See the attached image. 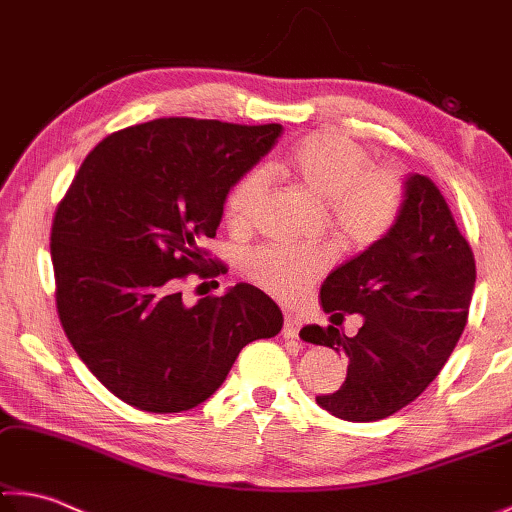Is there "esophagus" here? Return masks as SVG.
I'll return each mask as SVG.
<instances>
[{
    "instance_id": "34e87169",
    "label": "esophagus",
    "mask_w": 512,
    "mask_h": 512,
    "mask_svg": "<svg viewBox=\"0 0 512 512\" xmlns=\"http://www.w3.org/2000/svg\"><path fill=\"white\" fill-rule=\"evenodd\" d=\"M298 332H300V320L296 316L284 318V327H282L284 339H296Z\"/></svg>"
}]
</instances>
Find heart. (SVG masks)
Wrapping results in <instances>:
<instances>
[{"mask_svg":"<svg viewBox=\"0 0 512 512\" xmlns=\"http://www.w3.org/2000/svg\"><path fill=\"white\" fill-rule=\"evenodd\" d=\"M282 171L325 201V219L336 239L348 248H370L384 239L404 201L402 176L388 167H372L370 155L350 137L316 133L300 140ZM268 173L275 167L250 169L225 196V221L232 230L257 223L268 196ZM329 246L266 244L244 257V271L259 287L282 300L305 296L309 284L332 264Z\"/></svg>","mask_w":512,"mask_h":512,"instance_id":"obj_1","label":"heart"}]
</instances>
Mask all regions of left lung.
<instances>
[{
	"label": "left lung",
	"instance_id": "8db88e82",
	"mask_svg": "<svg viewBox=\"0 0 512 512\" xmlns=\"http://www.w3.org/2000/svg\"><path fill=\"white\" fill-rule=\"evenodd\" d=\"M476 282L474 253L433 180L406 178L400 216L384 239L320 287L327 314H361L357 336L307 325L300 336L348 357L339 391L316 402L336 418L375 422L427 388L461 339Z\"/></svg>",
	"mask_w": 512,
	"mask_h": 512
}]
</instances>
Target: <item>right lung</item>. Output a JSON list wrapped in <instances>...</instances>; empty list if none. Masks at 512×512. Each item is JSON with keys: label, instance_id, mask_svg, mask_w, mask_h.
<instances>
[{"label": "right lung", "instance_id": "right-lung-1", "mask_svg": "<svg viewBox=\"0 0 512 512\" xmlns=\"http://www.w3.org/2000/svg\"><path fill=\"white\" fill-rule=\"evenodd\" d=\"M280 133V124L153 119L108 135L83 160L51 225L56 309L76 354L119 400L149 413L194 409L244 345L282 329L280 307L253 284L192 307L180 291L189 273H221L201 241Z\"/></svg>", "mask_w": 512, "mask_h": 512}]
</instances>
